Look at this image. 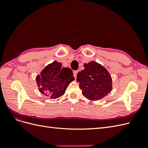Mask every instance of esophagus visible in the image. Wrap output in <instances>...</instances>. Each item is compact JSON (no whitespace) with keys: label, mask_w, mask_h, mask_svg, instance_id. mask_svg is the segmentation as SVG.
<instances>
[{"label":"esophagus","mask_w":148,"mask_h":148,"mask_svg":"<svg viewBox=\"0 0 148 148\" xmlns=\"http://www.w3.org/2000/svg\"><path fill=\"white\" fill-rule=\"evenodd\" d=\"M78 70H75V71H74V72H73V74H74V77H75V78H77V74H78Z\"/></svg>","instance_id":"34e87169"}]
</instances>
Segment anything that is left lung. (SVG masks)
Here are the masks:
<instances>
[{"label": "left lung", "mask_w": 148, "mask_h": 148, "mask_svg": "<svg viewBox=\"0 0 148 148\" xmlns=\"http://www.w3.org/2000/svg\"><path fill=\"white\" fill-rule=\"evenodd\" d=\"M84 66L77 77L82 95L91 101L107 96L112 90V78L108 71L96 62L84 64Z\"/></svg>", "instance_id": "1"}]
</instances>
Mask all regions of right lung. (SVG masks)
Returning <instances> with one entry per match:
<instances>
[{
    "label": "right lung",
    "instance_id": "right-lung-1",
    "mask_svg": "<svg viewBox=\"0 0 148 148\" xmlns=\"http://www.w3.org/2000/svg\"><path fill=\"white\" fill-rule=\"evenodd\" d=\"M70 68L62 67L56 61L48 65L36 77L39 91L51 99H56L64 95L69 84L75 79Z\"/></svg>",
    "mask_w": 148,
    "mask_h": 148
}]
</instances>
